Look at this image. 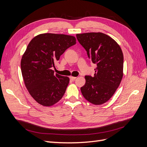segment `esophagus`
I'll return each mask as SVG.
<instances>
[{
	"mask_svg": "<svg viewBox=\"0 0 147 147\" xmlns=\"http://www.w3.org/2000/svg\"><path fill=\"white\" fill-rule=\"evenodd\" d=\"M69 78H70V79L71 80H72V81L75 80L77 78V77H72V76H70V77H69Z\"/></svg>",
	"mask_w": 147,
	"mask_h": 147,
	"instance_id": "34e87169",
	"label": "esophagus"
}]
</instances>
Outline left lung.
Here are the masks:
<instances>
[{
    "mask_svg": "<svg viewBox=\"0 0 147 147\" xmlns=\"http://www.w3.org/2000/svg\"><path fill=\"white\" fill-rule=\"evenodd\" d=\"M77 38L85 49L93 64L94 76L86 75L81 88L83 97L94 105L107 102L116 91L123 76V54L117 42L101 32L77 34Z\"/></svg>",
    "mask_w": 147,
    "mask_h": 147,
    "instance_id": "obj_1",
    "label": "left lung"
}]
</instances>
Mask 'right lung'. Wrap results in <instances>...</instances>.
Segmentation results:
<instances>
[{
	"mask_svg": "<svg viewBox=\"0 0 147 147\" xmlns=\"http://www.w3.org/2000/svg\"><path fill=\"white\" fill-rule=\"evenodd\" d=\"M75 43L72 35L51 33L39 34L29 42L22 56L21 72L29 94L39 104L52 106L64 96L69 78L55 74L51 68Z\"/></svg>",
	"mask_w": 147,
	"mask_h": 147,
	"instance_id": "right-lung-1",
	"label": "right lung"
}]
</instances>
